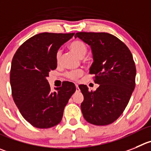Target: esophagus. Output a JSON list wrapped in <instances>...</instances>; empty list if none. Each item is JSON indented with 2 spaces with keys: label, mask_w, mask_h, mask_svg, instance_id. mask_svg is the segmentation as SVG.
<instances>
[{
  "label": "esophagus",
  "mask_w": 151,
  "mask_h": 151,
  "mask_svg": "<svg viewBox=\"0 0 151 151\" xmlns=\"http://www.w3.org/2000/svg\"><path fill=\"white\" fill-rule=\"evenodd\" d=\"M76 89H77V91H79V87H78V85H77V84H76Z\"/></svg>",
  "instance_id": "esophagus-1"
}]
</instances>
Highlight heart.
I'll use <instances>...</instances> for the list:
<instances>
[{"instance_id":"heart-1","label":"heart","mask_w":151,"mask_h":151,"mask_svg":"<svg viewBox=\"0 0 151 151\" xmlns=\"http://www.w3.org/2000/svg\"><path fill=\"white\" fill-rule=\"evenodd\" d=\"M69 47L80 58H83L84 56L86 54L87 47L85 44L80 40H74L71 42L69 45ZM62 56V50H58L56 53V61L59 63L60 61ZM83 74V71L78 70V71H70L66 74L67 77L70 80H77L79 77H80Z\"/></svg>"}]
</instances>
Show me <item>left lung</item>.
I'll use <instances>...</instances> for the list:
<instances>
[{"instance_id":"8db88e82","label":"left lung","mask_w":151,"mask_h":151,"mask_svg":"<svg viewBox=\"0 0 151 151\" xmlns=\"http://www.w3.org/2000/svg\"><path fill=\"white\" fill-rule=\"evenodd\" d=\"M74 37L91 47L94 62L89 72L99 84L95 91L79 86L84 97L80 106L83 115L91 124H110L123 113L135 88L133 55L124 42L109 33L80 32Z\"/></svg>"}]
</instances>
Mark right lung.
Wrapping results in <instances>:
<instances>
[{
	"mask_svg": "<svg viewBox=\"0 0 151 151\" xmlns=\"http://www.w3.org/2000/svg\"><path fill=\"white\" fill-rule=\"evenodd\" d=\"M74 33H42L24 42L15 52L10 70L14 102L25 120L47 129L62 120L65 106L76 91L73 83L64 82L52 92L49 72L56 68V53Z\"/></svg>",
	"mask_w": 151,
	"mask_h": 151,
	"instance_id": "add662e5",
	"label": "right lung"
}]
</instances>
